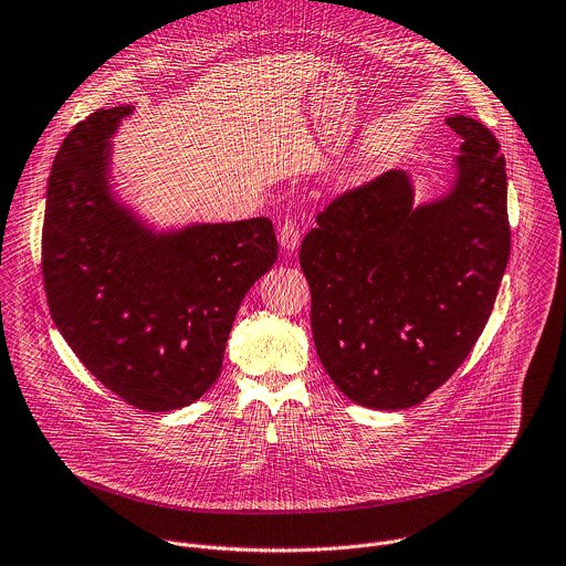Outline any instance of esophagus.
<instances>
[{
    "label": "esophagus",
    "mask_w": 566,
    "mask_h": 566,
    "mask_svg": "<svg viewBox=\"0 0 566 566\" xmlns=\"http://www.w3.org/2000/svg\"><path fill=\"white\" fill-rule=\"evenodd\" d=\"M300 227L293 222V220H286L280 231H277V240H280V247L286 251V253H293L297 247H300Z\"/></svg>",
    "instance_id": "obj_1"
}]
</instances>
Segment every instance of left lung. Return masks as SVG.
<instances>
[{
    "instance_id": "obj_1",
    "label": "left lung",
    "mask_w": 566,
    "mask_h": 566,
    "mask_svg": "<svg viewBox=\"0 0 566 566\" xmlns=\"http://www.w3.org/2000/svg\"><path fill=\"white\" fill-rule=\"evenodd\" d=\"M446 123L463 143L443 193L417 202L412 176L388 171L328 205L302 242L319 361L373 410L412 408L457 373L507 269L501 145L476 118Z\"/></svg>"
}]
</instances>
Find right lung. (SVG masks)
<instances>
[{"label": "right lung", "mask_w": 566, "mask_h": 566, "mask_svg": "<svg viewBox=\"0 0 566 566\" xmlns=\"http://www.w3.org/2000/svg\"><path fill=\"white\" fill-rule=\"evenodd\" d=\"M134 105L101 107L61 143L45 191L41 269L54 326L81 364L145 412L198 401L220 377L249 289L275 264L269 218L160 229L114 182V134Z\"/></svg>", "instance_id": "add662e5"}]
</instances>
